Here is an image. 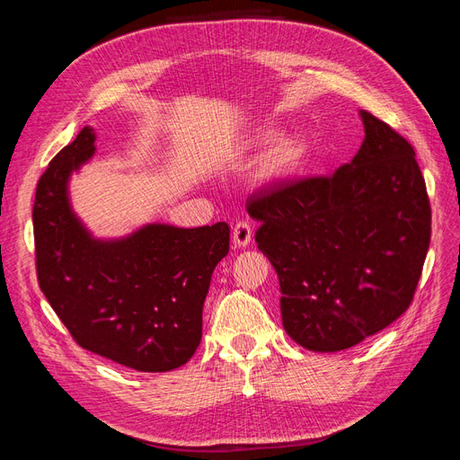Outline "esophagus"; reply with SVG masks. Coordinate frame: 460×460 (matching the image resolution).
<instances>
[{
	"mask_svg": "<svg viewBox=\"0 0 460 460\" xmlns=\"http://www.w3.org/2000/svg\"><path fill=\"white\" fill-rule=\"evenodd\" d=\"M232 235H234V243H235V245H238V247H247L249 242H252L253 232H252V226H249V222L240 220L238 225L234 226Z\"/></svg>",
	"mask_w": 460,
	"mask_h": 460,
	"instance_id": "esophagus-1",
	"label": "esophagus"
}]
</instances>
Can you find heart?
Segmentation results:
<instances>
[{"mask_svg": "<svg viewBox=\"0 0 460 460\" xmlns=\"http://www.w3.org/2000/svg\"><path fill=\"white\" fill-rule=\"evenodd\" d=\"M272 132L262 130L257 140L259 142H267L270 140ZM309 157V146L297 134H286L282 137H278L274 146L270 147L267 161H264V174L269 178H288L297 174L305 161Z\"/></svg>", "mask_w": 460, "mask_h": 460, "instance_id": "heart-1", "label": "heart"}]
</instances>
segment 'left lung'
<instances>
[{
  "label": "left lung",
  "mask_w": 460,
  "mask_h": 460,
  "mask_svg": "<svg viewBox=\"0 0 460 460\" xmlns=\"http://www.w3.org/2000/svg\"><path fill=\"white\" fill-rule=\"evenodd\" d=\"M365 142L333 174L253 193L255 242L280 280L288 336L341 351L412 303L429 247L431 208L412 146L360 111Z\"/></svg>",
  "instance_id": "left-lung-1"
}]
</instances>
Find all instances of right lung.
<instances>
[{"label": "right lung", "mask_w": 460, "mask_h": 460, "mask_svg": "<svg viewBox=\"0 0 460 460\" xmlns=\"http://www.w3.org/2000/svg\"><path fill=\"white\" fill-rule=\"evenodd\" d=\"M82 128L40 176L32 207L40 289L84 349L140 372L186 365L201 341L213 270L230 249L226 222L147 225L93 240L68 203V176L95 151Z\"/></svg>", "instance_id": "add662e5"}]
</instances>
